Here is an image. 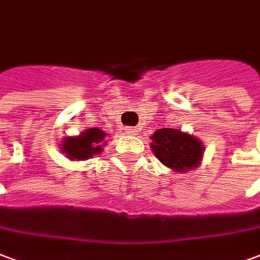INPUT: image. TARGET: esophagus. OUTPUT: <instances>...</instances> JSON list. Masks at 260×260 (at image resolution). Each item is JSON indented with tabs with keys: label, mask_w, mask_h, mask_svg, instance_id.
<instances>
[{
	"label": "esophagus",
	"mask_w": 260,
	"mask_h": 260,
	"mask_svg": "<svg viewBox=\"0 0 260 260\" xmlns=\"http://www.w3.org/2000/svg\"><path fill=\"white\" fill-rule=\"evenodd\" d=\"M124 129L126 135H136V134L139 132V129H138L136 126H125Z\"/></svg>",
	"instance_id": "esophagus-1"
}]
</instances>
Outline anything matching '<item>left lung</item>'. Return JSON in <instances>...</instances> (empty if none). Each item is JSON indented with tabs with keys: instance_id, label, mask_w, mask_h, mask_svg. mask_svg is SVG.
I'll use <instances>...</instances> for the list:
<instances>
[{
	"instance_id": "8db88e82",
	"label": "left lung",
	"mask_w": 260,
	"mask_h": 260,
	"mask_svg": "<svg viewBox=\"0 0 260 260\" xmlns=\"http://www.w3.org/2000/svg\"><path fill=\"white\" fill-rule=\"evenodd\" d=\"M151 150L168 168L187 172L197 168L203 158L204 146L197 138L182 131L161 128L151 136Z\"/></svg>"
}]
</instances>
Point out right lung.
<instances>
[{"mask_svg": "<svg viewBox=\"0 0 260 260\" xmlns=\"http://www.w3.org/2000/svg\"><path fill=\"white\" fill-rule=\"evenodd\" d=\"M106 138L105 131L89 128L78 136H69L61 142V151L70 159H88L102 153L101 143ZM105 145V143H104Z\"/></svg>", "mask_w": 260, "mask_h": 260, "instance_id": "1", "label": "right lung"}]
</instances>
